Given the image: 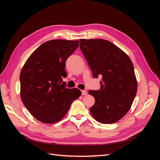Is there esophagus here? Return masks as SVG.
Listing matches in <instances>:
<instances>
[{
    "label": "esophagus",
    "instance_id": "obj_1",
    "mask_svg": "<svg viewBox=\"0 0 160 160\" xmlns=\"http://www.w3.org/2000/svg\"><path fill=\"white\" fill-rule=\"evenodd\" d=\"M87 94H88V92H87V91H85V90L82 91V95H86Z\"/></svg>",
    "mask_w": 160,
    "mask_h": 160
}]
</instances>
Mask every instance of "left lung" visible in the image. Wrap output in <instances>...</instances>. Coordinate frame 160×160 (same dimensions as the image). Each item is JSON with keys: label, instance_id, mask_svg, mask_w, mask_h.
I'll list each match as a JSON object with an SVG mask.
<instances>
[{"label": "left lung", "instance_id": "8db88e82", "mask_svg": "<svg viewBox=\"0 0 160 160\" xmlns=\"http://www.w3.org/2000/svg\"><path fill=\"white\" fill-rule=\"evenodd\" d=\"M79 41L93 77L102 76L100 89L89 91L95 100L90 112L99 123H114L126 115L137 93L133 65L126 53L109 41Z\"/></svg>", "mask_w": 160, "mask_h": 160}]
</instances>
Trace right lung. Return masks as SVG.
<instances>
[{
	"label": "right lung",
	"instance_id": "add662e5",
	"mask_svg": "<svg viewBox=\"0 0 160 160\" xmlns=\"http://www.w3.org/2000/svg\"><path fill=\"white\" fill-rule=\"evenodd\" d=\"M79 41H48L33 51L20 74L21 98L25 108L39 122L55 123L68 112L81 91L61 84L67 76L66 61L79 46Z\"/></svg>",
	"mask_w": 160,
	"mask_h": 160
}]
</instances>
